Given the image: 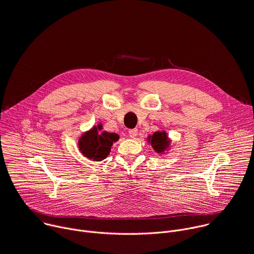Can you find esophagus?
Here are the masks:
<instances>
[{
  "label": "esophagus",
  "mask_w": 254,
  "mask_h": 254,
  "mask_svg": "<svg viewBox=\"0 0 254 254\" xmlns=\"http://www.w3.org/2000/svg\"><path fill=\"white\" fill-rule=\"evenodd\" d=\"M137 135H138V130H137V129H131V130H129V136H130L131 138H135Z\"/></svg>",
  "instance_id": "esophagus-1"
}]
</instances>
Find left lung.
I'll return each mask as SVG.
<instances>
[{
  "label": "left lung",
  "mask_w": 254,
  "mask_h": 254,
  "mask_svg": "<svg viewBox=\"0 0 254 254\" xmlns=\"http://www.w3.org/2000/svg\"><path fill=\"white\" fill-rule=\"evenodd\" d=\"M147 140L158 154H165L171 144V140L165 131H157L152 136H149Z\"/></svg>",
  "instance_id": "8db88e82"
}]
</instances>
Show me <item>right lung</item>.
Returning a JSON list of instances; mask_svg holds the SVG:
<instances>
[{"mask_svg":"<svg viewBox=\"0 0 254 254\" xmlns=\"http://www.w3.org/2000/svg\"><path fill=\"white\" fill-rule=\"evenodd\" d=\"M101 124L93 126L89 131L83 133L78 140V148L82 155L96 162L104 160L109 155L113 143L119 139L117 134L101 132Z\"/></svg>","mask_w":254,"mask_h":254,"instance_id":"obj_1","label":"right lung"}]
</instances>
